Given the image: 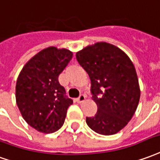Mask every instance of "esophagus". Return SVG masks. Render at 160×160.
<instances>
[{
	"label": "esophagus",
	"instance_id": "esophagus-1",
	"mask_svg": "<svg viewBox=\"0 0 160 160\" xmlns=\"http://www.w3.org/2000/svg\"><path fill=\"white\" fill-rule=\"evenodd\" d=\"M85 99H86V95H85V94H80V95L77 98L76 100L78 103H81V102H83Z\"/></svg>",
	"mask_w": 160,
	"mask_h": 160
}]
</instances>
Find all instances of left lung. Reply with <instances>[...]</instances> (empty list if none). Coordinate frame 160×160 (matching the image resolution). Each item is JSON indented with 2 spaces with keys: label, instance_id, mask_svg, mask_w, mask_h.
Here are the masks:
<instances>
[{
  "label": "left lung",
  "instance_id": "left-lung-1",
  "mask_svg": "<svg viewBox=\"0 0 160 160\" xmlns=\"http://www.w3.org/2000/svg\"><path fill=\"white\" fill-rule=\"evenodd\" d=\"M76 59L90 77L92 99L98 106L97 113L87 117L88 126L99 134L117 133L130 121L139 101L134 66L122 50L107 42L85 48Z\"/></svg>",
  "mask_w": 160,
  "mask_h": 160
}]
</instances>
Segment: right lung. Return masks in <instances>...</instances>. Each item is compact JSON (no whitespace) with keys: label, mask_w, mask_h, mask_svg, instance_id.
I'll return each instance as SVG.
<instances>
[{"label":"right lung","mask_w":160,"mask_h":160,"mask_svg":"<svg viewBox=\"0 0 160 160\" xmlns=\"http://www.w3.org/2000/svg\"><path fill=\"white\" fill-rule=\"evenodd\" d=\"M72 57L68 49L50 47L34 55L19 74L15 88L19 110L26 122L41 132L59 130L72 104L59 83V75Z\"/></svg>","instance_id":"obj_1"}]
</instances>
